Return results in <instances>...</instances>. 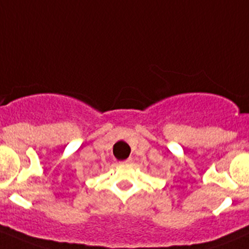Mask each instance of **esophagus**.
Wrapping results in <instances>:
<instances>
[{
    "label": "esophagus",
    "instance_id": "1",
    "mask_svg": "<svg viewBox=\"0 0 249 249\" xmlns=\"http://www.w3.org/2000/svg\"><path fill=\"white\" fill-rule=\"evenodd\" d=\"M132 162V159L131 158H127L126 160H124V161H120V164H123V165H126V164H131Z\"/></svg>",
    "mask_w": 249,
    "mask_h": 249
}]
</instances>
